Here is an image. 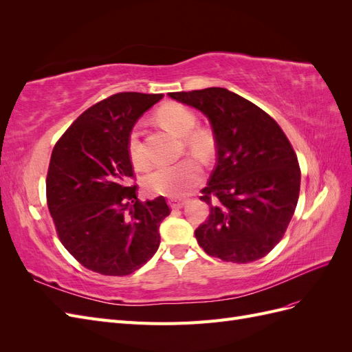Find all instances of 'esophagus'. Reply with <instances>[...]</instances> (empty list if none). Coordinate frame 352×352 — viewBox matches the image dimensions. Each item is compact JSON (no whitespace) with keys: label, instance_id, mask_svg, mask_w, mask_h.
<instances>
[{"label":"esophagus","instance_id":"esophagus-1","mask_svg":"<svg viewBox=\"0 0 352 352\" xmlns=\"http://www.w3.org/2000/svg\"><path fill=\"white\" fill-rule=\"evenodd\" d=\"M168 204L172 208L177 210V208H182L186 204V199H176V198H170L168 199Z\"/></svg>","mask_w":352,"mask_h":352}]
</instances>
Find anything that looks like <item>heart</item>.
I'll return each instance as SVG.
<instances>
[{"label": "heart", "instance_id": "obj_1", "mask_svg": "<svg viewBox=\"0 0 352 352\" xmlns=\"http://www.w3.org/2000/svg\"><path fill=\"white\" fill-rule=\"evenodd\" d=\"M157 119L173 133L184 136L185 146L190 154L208 162L214 155L216 140L214 135L206 127H195L198 123L197 114L180 102H166L157 110ZM127 154L131 162L140 170L150 166V158L145 151L141 132L133 127L127 135ZM202 168L194 158H184L175 164L155 168L144 180V186L150 194L180 197L185 195L190 188L199 184Z\"/></svg>", "mask_w": 352, "mask_h": 352}]
</instances>
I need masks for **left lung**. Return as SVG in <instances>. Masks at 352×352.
<instances>
[{"label": "left lung", "mask_w": 352, "mask_h": 352, "mask_svg": "<svg viewBox=\"0 0 352 352\" xmlns=\"http://www.w3.org/2000/svg\"><path fill=\"white\" fill-rule=\"evenodd\" d=\"M211 122L217 164L201 197L210 214L197 228L211 257L245 264L280 242L300 197L301 170L280 126L264 110L225 88L170 92Z\"/></svg>", "instance_id": "1"}]
</instances>
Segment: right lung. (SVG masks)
I'll use <instances>...</instances> for the list:
<instances>
[{"label": "right lung", "mask_w": 352, "mask_h": 352, "mask_svg": "<svg viewBox=\"0 0 352 352\" xmlns=\"http://www.w3.org/2000/svg\"><path fill=\"white\" fill-rule=\"evenodd\" d=\"M163 94L119 92L85 110L60 136L47 173V204L57 236L83 267L126 276L160 245L164 197L138 198L127 135Z\"/></svg>", "instance_id": "right-lung-1"}]
</instances>
